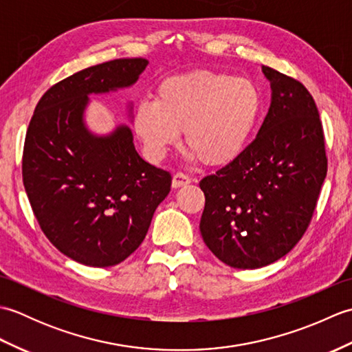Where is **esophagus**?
I'll return each mask as SVG.
<instances>
[{
  "mask_svg": "<svg viewBox=\"0 0 352 352\" xmlns=\"http://www.w3.org/2000/svg\"><path fill=\"white\" fill-rule=\"evenodd\" d=\"M192 183V178L188 174H183V172H177L172 177V188H183V186H188Z\"/></svg>",
  "mask_w": 352,
  "mask_h": 352,
  "instance_id": "esophagus-1",
  "label": "esophagus"
}]
</instances>
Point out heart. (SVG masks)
Listing matches in <instances>:
<instances>
[{"mask_svg": "<svg viewBox=\"0 0 352 352\" xmlns=\"http://www.w3.org/2000/svg\"><path fill=\"white\" fill-rule=\"evenodd\" d=\"M261 111L263 94L252 80L195 71L163 80L154 101L134 109L133 129L151 160H160L184 131L192 159L226 166L251 144Z\"/></svg>", "mask_w": 352, "mask_h": 352, "instance_id": "obj_1", "label": "heart"}]
</instances>
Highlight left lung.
Wrapping results in <instances>:
<instances>
[{"mask_svg": "<svg viewBox=\"0 0 352 352\" xmlns=\"http://www.w3.org/2000/svg\"><path fill=\"white\" fill-rule=\"evenodd\" d=\"M272 101L260 130L233 163L199 182L206 206L199 230L223 263L271 265L307 231L327 177L322 122L300 81L269 66Z\"/></svg>", "mask_w": 352, "mask_h": 352, "instance_id": "left-lung-1", "label": "left lung"}]
</instances>
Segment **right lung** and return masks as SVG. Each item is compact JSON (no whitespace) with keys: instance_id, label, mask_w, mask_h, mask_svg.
<instances>
[{"instance_id":"add662e5","label":"right lung","mask_w":352,"mask_h":352,"mask_svg":"<svg viewBox=\"0 0 352 352\" xmlns=\"http://www.w3.org/2000/svg\"><path fill=\"white\" fill-rule=\"evenodd\" d=\"M142 57L91 66L51 86L37 102L22 153V182L43 234L87 266L121 263L144 242L172 177L146 163L129 126L95 138L83 124L89 94L131 86Z\"/></svg>"}]
</instances>
